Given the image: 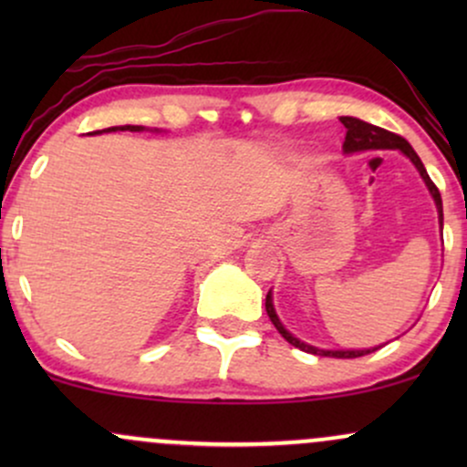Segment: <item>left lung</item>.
Instances as JSON below:
<instances>
[{
  "label": "left lung",
  "instance_id": "8db88e82",
  "mask_svg": "<svg viewBox=\"0 0 467 467\" xmlns=\"http://www.w3.org/2000/svg\"><path fill=\"white\" fill-rule=\"evenodd\" d=\"M342 125L347 127V138H345V151L347 153H353V151H364V149H400L401 153L409 155L410 162L417 166V171H420V175L426 182L428 191H431V195L435 197V203H437V211H439V222H441L443 226V208H441V195H439V189L435 186V182L428 178L426 169H423L420 155L412 151V147L409 142L404 140V138L398 136V133L393 131H387L382 130V127H375V125H368V122L364 120H358V118H351V116H342L340 118ZM265 312L270 316L272 325L276 327L278 334H281L289 345L298 347L301 351H307V353H316V356H331V358H360V356H367V353H373L378 351L379 347H375V349H362V351H325V349H316V347H309L305 345V342L298 340V337H294L285 327L281 325V320H278V316L275 312V305H272V296L267 294L265 296Z\"/></svg>",
  "mask_w": 467,
  "mask_h": 467
}]
</instances>
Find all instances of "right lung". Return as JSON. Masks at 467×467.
<instances>
[{
	"label": "right lung",
	"instance_id": "right-lung-1",
	"mask_svg": "<svg viewBox=\"0 0 467 467\" xmlns=\"http://www.w3.org/2000/svg\"><path fill=\"white\" fill-rule=\"evenodd\" d=\"M116 130H120V131H142L144 127H138V125H122V127H109V130H107V131H116ZM94 133H100V131H94Z\"/></svg>",
	"mask_w": 467,
	"mask_h": 467
}]
</instances>
